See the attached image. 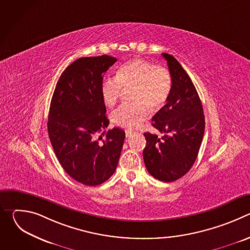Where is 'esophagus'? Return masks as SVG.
Wrapping results in <instances>:
<instances>
[{"instance_id":"obj_1","label":"esophagus","mask_w":250,"mask_h":250,"mask_svg":"<svg viewBox=\"0 0 250 250\" xmlns=\"http://www.w3.org/2000/svg\"><path fill=\"white\" fill-rule=\"evenodd\" d=\"M133 133H134V131H133L132 129H126V130H125V136H126V137L131 136Z\"/></svg>"}]
</instances>
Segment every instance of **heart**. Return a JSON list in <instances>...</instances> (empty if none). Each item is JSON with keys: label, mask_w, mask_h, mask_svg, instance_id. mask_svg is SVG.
I'll use <instances>...</instances> for the list:
<instances>
[{"label": "heart", "mask_w": 250, "mask_h": 250, "mask_svg": "<svg viewBox=\"0 0 250 250\" xmlns=\"http://www.w3.org/2000/svg\"><path fill=\"white\" fill-rule=\"evenodd\" d=\"M132 89V103L121 104L111 116L112 123L123 127H135L146 121L149 110L157 112L167 103L172 90V77L163 66L135 58L123 64L116 78L104 77L101 83V97L106 106L116 104L122 91Z\"/></svg>", "instance_id": "1"}]
</instances>
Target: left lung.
<instances>
[{
	"mask_svg": "<svg viewBox=\"0 0 250 250\" xmlns=\"http://www.w3.org/2000/svg\"><path fill=\"white\" fill-rule=\"evenodd\" d=\"M172 77L170 97L152 118L161 135L145 132L144 160L155 179L173 182L183 177L198 156L205 132V116L198 92L181 64L162 53Z\"/></svg>",
	"mask_w": 250,
	"mask_h": 250,
	"instance_id": "left-lung-1",
	"label": "left lung"
}]
</instances>
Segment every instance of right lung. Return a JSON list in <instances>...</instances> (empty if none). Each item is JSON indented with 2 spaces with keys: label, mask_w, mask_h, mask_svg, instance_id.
<instances>
[{
  "label": "right lung",
  "mask_w": 250,
  "mask_h": 250,
  "mask_svg": "<svg viewBox=\"0 0 250 250\" xmlns=\"http://www.w3.org/2000/svg\"><path fill=\"white\" fill-rule=\"evenodd\" d=\"M117 58L81 57L59 77L50 103L47 129L55 155L77 182L97 186L115 173L125 133L105 130L109 120L101 97L104 73Z\"/></svg>",
  "instance_id": "right-lung-1"
}]
</instances>
